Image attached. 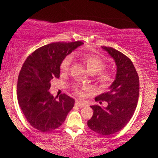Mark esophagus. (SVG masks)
Listing matches in <instances>:
<instances>
[{"mask_svg": "<svg viewBox=\"0 0 158 158\" xmlns=\"http://www.w3.org/2000/svg\"><path fill=\"white\" fill-rule=\"evenodd\" d=\"M75 104H76V106H77L78 107H84L85 106V104L84 102H81V101H79V100L76 101Z\"/></svg>", "mask_w": 158, "mask_h": 158, "instance_id": "34e87169", "label": "esophagus"}]
</instances>
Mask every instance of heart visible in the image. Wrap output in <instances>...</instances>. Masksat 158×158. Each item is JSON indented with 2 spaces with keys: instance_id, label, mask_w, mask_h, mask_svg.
<instances>
[{
  "instance_id": "b5f03b06",
  "label": "heart",
  "mask_w": 158,
  "mask_h": 158,
  "mask_svg": "<svg viewBox=\"0 0 158 158\" xmlns=\"http://www.w3.org/2000/svg\"><path fill=\"white\" fill-rule=\"evenodd\" d=\"M79 58L84 63L87 69L90 73H97L99 72L97 77V81L99 85L102 88H107L109 86L112 81L111 74L108 71H102L106 67L105 61L99 56L92 55V54H82L79 56ZM72 62V57L70 56H67L61 62L60 69L62 72H67L70 69V64ZM101 72H100V71ZM84 89H87L85 87ZM76 92L79 95H81V92L79 90L76 89Z\"/></svg>"
}]
</instances>
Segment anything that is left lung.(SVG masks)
<instances>
[{"instance_id":"1","label":"left lung","mask_w":158,"mask_h":158,"mask_svg":"<svg viewBox=\"0 0 158 158\" xmlns=\"http://www.w3.org/2000/svg\"><path fill=\"white\" fill-rule=\"evenodd\" d=\"M114 59L117 66L114 81L108 92L95 98L99 103L106 101L108 106H92V117L88 126L102 135H110L120 131L135 113L138 102L139 81L132 61L122 52L108 47H102Z\"/></svg>"}]
</instances>
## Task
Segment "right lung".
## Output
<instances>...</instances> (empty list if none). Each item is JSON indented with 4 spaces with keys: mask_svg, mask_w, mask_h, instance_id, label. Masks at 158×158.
Here are the masks:
<instances>
[{
    "mask_svg": "<svg viewBox=\"0 0 158 158\" xmlns=\"http://www.w3.org/2000/svg\"><path fill=\"white\" fill-rule=\"evenodd\" d=\"M83 44L78 41L44 45L23 63L18 81V101L27 121L39 131L50 132L59 128L74 106L73 98L65 94L53 97L49 90L50 81L60 77L62 61Z\"/></svg>",
    "mask_w": 158,
    "mask_h": 158,
    "instance_id": "1",
    "label": "right lung"
}]
</instances>
